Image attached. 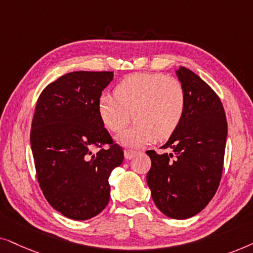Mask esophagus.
Returning <instances> with one entry per match:
<instances>
[{"instance_id":"esophagus-1","label":"esophagus","mask_w":253,"mask_h":253,"mask_svg":"<svg viewBox=\"0 0 253 253\" xmlns=\"http://www.w3.org/2000/svg\"><path fill=\"white\" fill-rule=\"evenodd\" d=\"M137 153L135 150H130V149H126L125 150V158L126 160H132V158L135 156Z\"/></svg>"}]
</instances>
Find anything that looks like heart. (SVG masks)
I'll return each mask as SVG.
<instances>
[{
	"mask_svg": "<svg viewBox=\"0 0 253 253\" xmlns=\"http://www.w3.org/2000/svg\"><path fill=\"white\" fill-rule=\"evenodd\" d=\"M185 105L184 86L177 79L160 73H136L118 84L114 96L99 97L98 113L112 132H121L134 118L136 123L118 141L124 146L141 147L155 137L168 139L179 126Z\"/></svg>",
	"mask_w": 253,
	"mask_h": 253,
	"instance_id": "obj_1",
	"label": "heart"
}]
</instances>
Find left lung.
I'll return each instance as SVG.
<instances>
[{
  "instance_id": "left-lung-1",
  "label": "left lung",
  "mask_w": 253,
  "mask_h": 253,
  "mask_svg": "<svg viewBox=\"0 0 253 253\" xmlns=\"http://www.w3.org/2000/svg\"><path fill=\"white\" fill-rule=\"evenodd\" d=\"M176 75L186 95L185 112L162 147L172 153L147 151L151 160L147 184L162 213L184 220L200 213L217 190L228 126L220 98L205 81L185 67Z\"/></svg>"
}]
</instances>
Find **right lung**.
<instances>
[{"label":"right lung","mask_w":253,"mask_h":253,"mask_svg":"<svg viewBox=\"0 0 253 253\" xmlns=\"http://www.w3.org/2000/svg\"><path fill=\"white\" fill-rule=\"evenodd\" d=\"M112 80V72L66 74L43 89L36 105L30 141L37 178L50 206L73 220H89L107 206L110 173L124 161L98 113Z\"/></svg>","instance_id":"right-lung-1"}]
</instances>
